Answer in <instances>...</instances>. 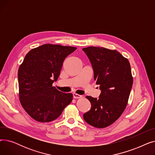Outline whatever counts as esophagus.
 I'll return each instance as SVG.
<instances>
[{
    "label": "esophagus",
    "mask_w": 155,
    "mask_h": 155,
    "mask_svg": "<svg viewBox=\"0 0 155 155\" xmlns=\"http://www.w3.org/2000/svg\"><path fill=\"white\" fill-rule=\"evenodd\" d=\"M73 98H74V99H80L82 97L81 95H79V94H75V93L73 94Z\"/></svg>",
    "instance_id": "esophagus-1"
}]
</instances>
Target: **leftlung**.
<instances>
[{"label":"left lung","mask_w":155,"mask_h":155,"mask_svg":"<svg viewBox=\"0 0 155 155\" xmlns=\"http://www.w3.org/2000/svg\"><path fill=\"white\" fill-rule=\"evenodd\" d=\"M82 50L90 60L94 78L99 85V98L87 96L91 109L84 114L86 123L95 127H106L121 116L127 104L133 78L128 60L115 50L91 46Z\"/></svg>","instance_id":"1"}]
</instances>
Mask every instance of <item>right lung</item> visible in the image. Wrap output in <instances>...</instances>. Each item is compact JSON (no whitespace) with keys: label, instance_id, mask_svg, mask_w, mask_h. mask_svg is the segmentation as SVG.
<instances>
[{"label":"right lung","instance_id":"1","mask_svg":"<svg viewBox=\"0 0 155 155\" xmlns=\"http://www.w3.org/2000/svg\"><path fill=\"white\" fill-rule=\"evenodd\" d=\"M77 48L45 44L32 49L18 70L19 96L23 109L35 120L48 123L58 118L69 105L73 94L53 87L64 60Z\"/></svg>","mask_w":155,"mask_h":155}]
</instances>
